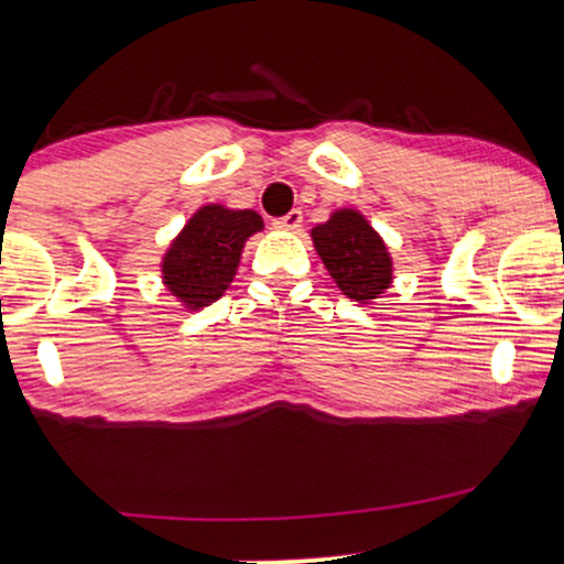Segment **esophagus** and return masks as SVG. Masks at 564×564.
I'll use <instances>...</instances> for the list:
<instances>
[{
    "label": "esophagus",
    "instance_id": "34e87169",
    "mask_svg": "<svg viewBox=\"0 0 564 564\" xmlns=\"http://www.w3.org/2000/svg\"><path fill=\"white\" fill-rule=\"evenodd\" d=\"M273 225H275L278 230H300V225H302V212H300V209H291L286 217L275 219Z\"/></svg>",
    "mask_w": 564,
    "mask_h": 564
}]
</instances>
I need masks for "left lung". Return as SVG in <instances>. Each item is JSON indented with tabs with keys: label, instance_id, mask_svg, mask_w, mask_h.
I'll return each mask as SVG.
<instances>
[{
	"label": "left lung",
	"instance_id": "1",
	"mask_svg": "<svg viewBox=\"0 0 564 564\" xmlns=\"http://www.w3.org/2000/svg\"><path fill=\"white\" fill-rule=\"evenodd\" d=\"M310 236L336 286L349 300L366 304L390 289V251L360 212H334L332 219L313 228Z\"/></svg>",
	"mask_w": 564,
	"mask_h": 564
}]
</instances>
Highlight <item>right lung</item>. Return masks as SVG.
<instances>
[{
    "instance_id": "obj_1",
    "label": "right lung",
    "mask_w": 564,
    "mask_h": 564,
    "mask_svg": "<svg viewBox=\"0 0 564 564\" xmlns=\"http://www.w3.org/2000/svg\"><path fill=\"white\" fill-rule=\"evenodd\" d=\"M262 230V217L251 209L200 206L174 238L161 262V278L185 307L200 310L225 294L236 275L246 238Z\"/></svg>"
}]
</instances>
